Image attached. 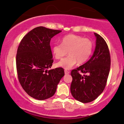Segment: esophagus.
Wrapping results in <instances>:
<instances>
[{
	"mask_svg": "<svg viewBox=\"0 0 124 124\" xmlns=\"http://www.w3.org/2000/svg\"><path fill=\"white\" fill-rule=\"evenodd\" d=\"M70 71H67V70H65V74H66V75H67V74H70Z\"/></svg>",
	"mask_w": 124,
	"mask_h": 124,
	"instance_id": "obj_1",
	"label": "esophagus"
}]
</instances>
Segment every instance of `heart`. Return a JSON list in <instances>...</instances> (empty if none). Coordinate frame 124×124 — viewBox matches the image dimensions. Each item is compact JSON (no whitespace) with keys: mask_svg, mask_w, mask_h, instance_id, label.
Segmentation results:
<instances>
[{"mask_svg":"<svg viewBox=\"0 0 124 124\" xmlns=\"http://www.w3.org/2000/svg\"><path fill=\"white\" fill-rule=\"evenodd\" d=\"M94 45L92 40L78 35L69 34L62 40V43L52 47V53L56 59H61L68 53V57L61 60L56 66L70 70L76 64L85 63L90 58Z\"/></svg>","mask_w":124,"mask_h":124,"instance_id":"heart-1","label":"heart"}]
</instances>
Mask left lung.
Here are the masks:
<instances>
[{
    "label": "left lung",
    "mask_w": 124,
    "mask_h": 124,
    "mask_svg": "<svg viewBox=\"0 0 124 124\" xmlns=\"http://www.w3.org/2000/svg\"><path fill=\"white\" fill-rule=\"evenodd\" d=\"M94 34L96 40L93 55L86 63L71 73V93L75 99L82 103L91 102L101 94L110 71V56L108 45L99 34ZM79 71L87 75L82 76Z\"/></svg>",
    "instance_id": "left-lung-1"
}]
</instances>
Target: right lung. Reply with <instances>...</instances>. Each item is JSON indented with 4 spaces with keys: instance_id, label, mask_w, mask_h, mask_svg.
Listing matches in <instances>:
<instances>
[{
    "instance_id": "right-lung-1",
    "label": "right lung",
    "mask_w": 124,
    "mask_h": 124,
    "mask_svg": "<svg viewBox=\"0 0 124 124\" xmlns=\"http://www.w3.org/2000/svg\"><path fill=\"white\" fill-rule=\"evenodd\" d=\"M61 30L38 27L22 39L16 57L18 77L25 92L39 100L52 97L64 76L62 68L48 70L53 62L50 40Z\"/></svg>"
}]
</instances>
